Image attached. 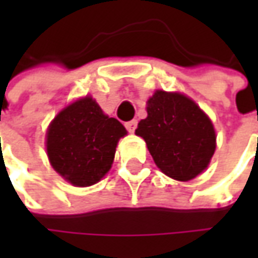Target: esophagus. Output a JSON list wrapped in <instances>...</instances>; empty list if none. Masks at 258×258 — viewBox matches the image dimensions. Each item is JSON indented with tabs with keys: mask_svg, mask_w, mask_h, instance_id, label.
I'll return each mask as SVG.
<instances>
[{
	"mask_svg": "<svg viewBox=\"0 0 258 258\" xmlns=\"http://www.w3.org/2000/svg\"><path fill=\"white\" fill-rule=\"evenodd\" d=\"M137 124H138V121H137V120H131V121H127V123L124 124V125H125V128H127V131H128V133H134L135 128H137Z\"/></svg>",
	"mask_w": 258,
	"mask_h": 258,
	"instance_id": "esophagus-1",
	"label": "esophagus"
}]
</instances>
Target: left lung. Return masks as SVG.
<instances>
[{
  "instance_id": "1",
  "label": "left lung",
  "mask_w": 258,
  "mask_h": 258,
  "mask_svg": "<svg viewBox=\"0 0 258 258\" xmlns=\"http://www.w3.org/2000/svg\"><path fill=\"white\" fill-rule=\"evenodd\" d=\"M142 137L156 166L170 178L189 181L207 168L216 151L213 123L190 98L157 90L148 101Z\"/></svg>"
}]
</instances>
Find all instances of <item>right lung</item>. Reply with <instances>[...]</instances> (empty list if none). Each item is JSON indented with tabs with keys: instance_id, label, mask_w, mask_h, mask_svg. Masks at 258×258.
Returning a JSON list of instances; mask_svg holds the SVG:
<instances>
[{
	"instance_id": "add662e5",
	"label": "right lung",
	"mask_w": 258,
	"mask_h": 258,
	"mask_svg": "<svg viewBox=\"0 0 258 258\" xmlns=\"http://www.w3.org/2000/svg\"><path fill=\"white\" fill-rule=\"evenodd\" d=\"M127 130L102 112L91 96L80 98L56 114L47 131V153L56 173L74 186H91L110 170Z\"/></svg>"
}]
</instances>
